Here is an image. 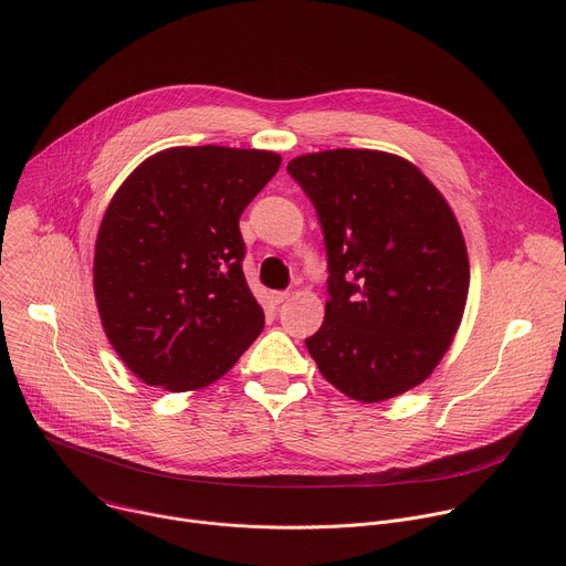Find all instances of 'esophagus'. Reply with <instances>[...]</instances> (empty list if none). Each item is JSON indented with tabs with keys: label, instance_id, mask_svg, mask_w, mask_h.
<instances>
[{
	"label": "esophagus",
	"instance_id": "1",
	"mask_svg": "<svg viewBox=\"0 0 566 566\" xmlns=\"http://www.w3.org/2000/svg\"><path fill=\"white\" fill-rule=\"evenodd\" d=\"M269 297H271L273 304H282V302L289 300V291H271Z\"/></svg>",
	"mask_w": 566,
	"mask_h": 566
}]
</instances>
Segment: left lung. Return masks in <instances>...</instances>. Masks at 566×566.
<instances>
[{
    "instance_id": "1",
    "label": "left lung",
    "mask_w": 566,
    "mask_h": 566,
    "mask_svg": "<svg viewBox=\"0 0 566 566\" xmlns=\"http://www.w3.org/2000/svg\"><path fill=\"white\" fill-rule=\"evenodd\" d=\"M327 251V313L306 349L343 394L378 402L423 382L459 327L470 266L441 192L374 149L293 158Z\"/></svg>"
}]
</instances>
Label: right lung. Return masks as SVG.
<instances>
[{
	"label": "right lung",
	"mask_w": 566,
	"mask_h": 566,
	"mask_svg": "<svg viewBox=\"0 0 566 566\" xmlns=\"http://www.w3.org/2000/svg\"><path fill=\"white\" fill-rule=\"evenodd\" d=\"M280 164L262 149L172 147L114 195L96 239L94 291L112 347L143 382L206 387L262 334L239 217Z\"/></svg>",
	"instance_id": "obj_1"
}]
</instances>
